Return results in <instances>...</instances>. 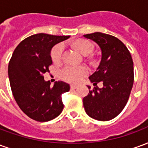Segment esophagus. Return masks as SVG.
<instances>
[{"label": "esophagus", "mask_w": 148, "mask_h": 148, "mask_svg": "<svg viewBox=\"0 0 148 148\" xmlns=\"http://www.w3.org/2000/svg\"><path fill=\"white\" fill-rule=\"evenodd\" d=\"M71 89H77V85H71Z\"/></svg>", "instance_id": "1"}]
</instances>
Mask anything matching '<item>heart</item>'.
I'll use <instances>...</instances> for the list:
<instances>
[{
	"mask_svg": "<svg viewBox=\"0 0 148 148\" xmlns=\"http://www.w3.org/2000/svg\"><path fill=\"white\" fill-rule=\"evenodd\" d=\"M75 48L82 55H88L93 50V46L86 40H78L75 42ZM64 47L62 44H58L51 51V58L54 62L61 61ZM88 72L86 67L82 66H66L61 71V77L64 80L71 82H76L86 75Z\"/></svg>",
	"mask_w": 148,
	"mask_h": 148,
	"instance_id": "heart-1",
	"label": "heart"
}]
</instances>
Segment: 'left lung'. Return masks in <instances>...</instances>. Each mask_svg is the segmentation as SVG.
Wrapping results in <instances>:
<instances>
[{
	"label": "left lung",
	"mask_w": 148,
	"mask_h": 148,
	"mask_svg": "<svg viewBox=\"0 0 148 148\" xmlns=\"http://www.w3.org/2000/svg\"><path fill=\"white\" fill-rule=\"evenodd\" d=\"M83 37L96 42L101 51L99 66L89 78L94 86L103 82L102 88L94 86L84 97V109L93 119L110 121L121 113L127 102L134 82L133 61L126 46L116 37L101 32Z\"/></svg>",
	"instance_id": "1"
}]
</instances>
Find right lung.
Returning <instances> with one entry per match:
<instances>
[{
  "mask_svg": "<svg viewBox=\"0 0 148 148\" xmlns=\"http://www.w3.org/2000/svg\"><path fill=\"white\" fill-rule=\"evenodd\" d=\"M70 36L39 33L27 37L16 47L8 63V73L16 101L27 116L39 122L51 121L63 109L62 94L70 85L61 81L51 86L43 74L52 64L51 51Z\"/></svg>",
  "mask_w": 148,
  "mask_h": 148,
  "instance_id": "1",
  "label": "right lung"
}]
</instances>
